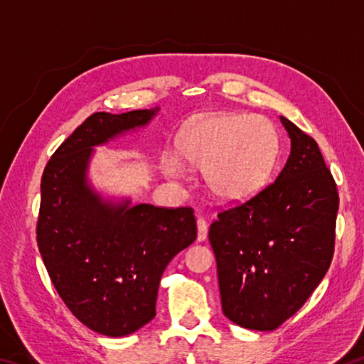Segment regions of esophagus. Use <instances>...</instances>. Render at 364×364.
<instances>
[{"mask_svg":"<svg viewBox=\"0 0 364 364\" xmlns=\"http://www.w3.org/2000/svg\"><path fill=\"white\" fill-rule=\"evenodd\" d=\"M207 232H208V228H207L205 220L199 218V220H197V241H199V242L205 241Z\"/></svg>","mask_w":364,"mask_h":364,"instance_id":"esophagus-1","label":"esophagus"}]
</instances>
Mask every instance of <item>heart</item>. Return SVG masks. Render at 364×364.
I'll use <instances>...</instances> for the list:
<instances>
[{"mask_svg": "<svg viewBox=\"0 0 364 364\" xmlns=\"http://www.w3.org/2000/svg\"><path fill=\"white\" fill-rule=\"evenodd\" d=\"M279 157V136L260 115L213 114L191 122L178 138V154L165 151L164 173L183 178V160L204 168L207 189L223 202H242L269 183Z\"/></svg>", "mask_w": 364, "mask_h": 364, "instance_id": "heart-1", "label": "heart"}]
</instances>
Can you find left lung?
Wrapping results in <instances>:
<instances>
[{"label":"left lung","mask_w":364,"mask_h":364,"mask_svg":"<svg viewBox=\"0 0 364 364\" xmlns=\"http://www.w3.org/2000/svg\"><path fill=\"white\" fill-rule=\"evenodd\" d=\"M291 154L274 183L210 225L221 308L245 329L274 331L305 304L334 255L338 194L316 141L286 117Z\"/></svg>","instance_id":"1"}]
</instances>
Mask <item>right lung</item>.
I'll list each match as a JSON object with an SVG mask.
<instances>
[{"label":"right lung","mask_w":364,"mask_h":364,"mask_svg":"<svg viewBox=\"0 0 364 364\" xmlns=\"http://www.w3.org/2000/svg\"><path fill=\"white\" fill-rule=\"evenodd\" d=\"M157 114L159 107L90 115L43 171V263L73 315L107 337L133 334L156 316L165 268L197 237L193 208L104 197L90 181L96 147L147 127Z\"/></svg>","instance_id":"right-lung-1"}]
</instances>
